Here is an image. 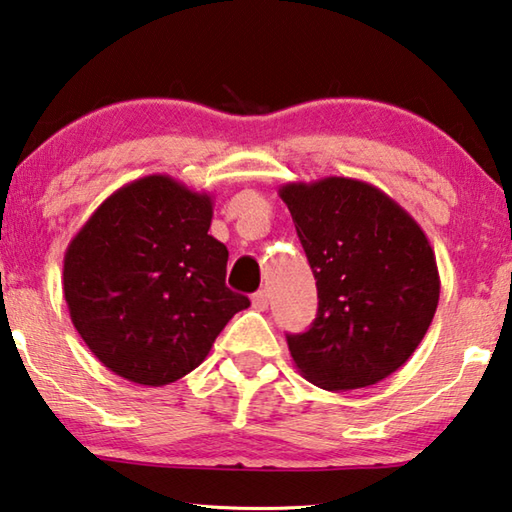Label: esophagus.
Masks as SVG:
<instances>
[{"instance_id": "esophagus-1", "label": "esophagus", "mask_w": 512, "mask_h": 512, "mask_svg": "<svg viewBox=\"0 0 512 512\" xmlns=\"http://www.w3.org/2000/svg\"><path fill=\"white\" fill-rule=\"evenodd\" d=\"M268 302H271V295H268V291H257L253 295V306L257 311H266Z\"/></svg>"}]
</instances>
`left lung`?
<instances>
[{"mask_svg":"<svg viewBox=\"0 0 512 512\" xmlns=\"http://www.w3.org/2000/svg\"><path fill=\"white\" fill-rule=\"evenodd\" d=\"M282 201L318 286L311 329L286 336L295 367L329 392L376 385L421 345L439 304L434 250L376 185L324 176L286 183Z\"/></svg>","mask_w":512,"mask_h":512,"instance_id":"obj_1","label":"left lung"}]
</instances>
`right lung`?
I'll return each mask as SVG.
<instances>
[{
  "label": "right lung",
  "instance_id": "add662e5",
  "mask_svg": "<svg viewBox=\"0 0 512 512\" xmlns=\"http://www.w3.org/2000/svg\"><path fill=\"white\" fill-rule=\"evenodd\" d=\"M210 221L208 192L150 174L109 194L69 241L62 291L71 322L116 376L174 383L250 306L226 286L228 248L208 235Z\"/></svg>",
  "mask_w": 512,
  "mask_h": 512
}]
</instances>
